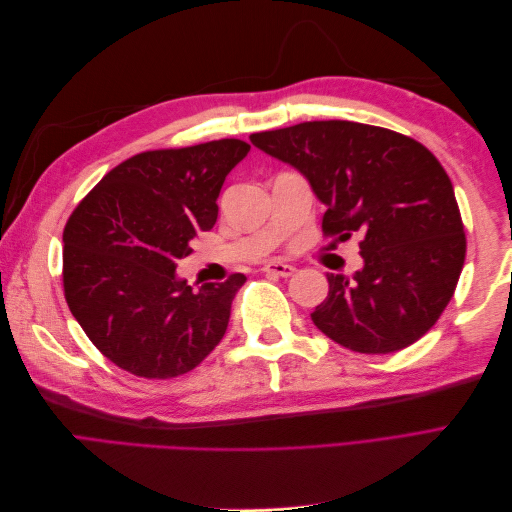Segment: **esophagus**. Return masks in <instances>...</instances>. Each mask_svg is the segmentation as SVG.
<instances>
[{
  "mask_svg": "<svg viewBox=\"0 0 512 512\" xmlns=\"http://www.w3.org/2000/svg\"><path fill=\"white\" fill-rule=\"evenodd\" d=\"M262 271H265L267 275H280V277H290L294 271L292 265H286V262H269V265L262 267Z\"/></svg>",
  "mask_w": 512,
  "mask_h": 512,
  "instance_id": "34e87169",
  "label": "esophagus"
}]
</instances>
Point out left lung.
Instances as JSON below:
<instances>
[{
    "label": "left lung",
    "mask_w": 512,
    "mask_h": 512,
    "mask_svg": "<svg viewBox=\"0 0 512 512\" xmlns=\"http://www.w3.org/2000/svg\"><path fill=\"white\" fill-rule=\"evenodd\" d=\"M254 147L294 166L327 207V237L361 235L363 269L327 273L312 314L333 342L389 354L421 339L453 299L466 232L453 183L410 136L356 121H305L252 134Z\"/></svg>",
    "instance_id": "left-lung-1"
}]
</instances>
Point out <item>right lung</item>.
Masks as SVG:
<instances>
[{
	"label": "right lung",
	"instance_id": "1",
	"mask_svg": "<svg viewBox=\"0 0 512 512\" xmlns=\"http://www.w3.org/2000/svg\"><path fill=\"white\" fill-rule=\"evenodd\" d=\"M250 151L239 138L156 149L121 162L64 228V294L72 316L108 361L149 380L188 374L222 342L245 284L198 290L177 277L192 239L218 220L226 175Z\"/></svg>",
	"mask_w": 512,
	"mask_h": 512
}]
</instances>
